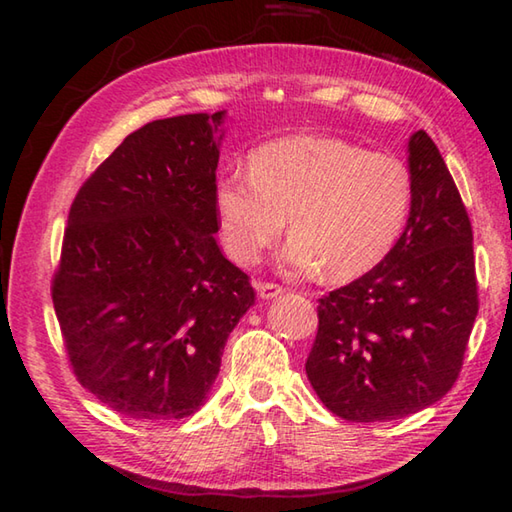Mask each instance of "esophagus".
<instances>
[{
	"label": "esophagus",
	"instance_id": "34e87169",
	"mask_svg": "<svg viewBox=\"0 0 512 512\" xmlns=\"http://www.w3.org/2000/svg\"><path fill=\"white\" fill-rule=\"evenodd\" d=\"M255 289L259 293V298L264 300H273L277 296H282V287L280 284H273V282H255Z\"/></svg>",
	"mask_w": 512,
	"mask_h": 512
}]
</instances>
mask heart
Instances as JSON below:
<instances>
[{"instance_id":"1","label":"heart","mask_w":512,"mask_h":512,"mask_svg":"<svg viewBox=\"0 0 512 512\" xmlns=\"http://www.w3.org/2000/svg\"><path fill=\"white\" fill-rule=\"evenodd\" d=\"M413 205V180L395 155L366 151L332 135H296L250 155V173L225 171L214 187L223 246L253 264L287 228L282 262L352 280L400 241Z\"/></svg>"}]
</instances>
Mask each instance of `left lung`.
<instances>
[{"label": "left lung", "instance_id": "left-lung-1", "mask_svg": "<svg viewBox=\"0 0 512 512\" xmlns=\"http://www.w3.org/2000/svg\"><path fill=\"white\" fill-rule=\"evenodd\" d=\"M413 205L381 262L320 298L307 377L329 411L388 422L438 402L463 366L479 298L472 225L431 137L409 140Z\"/></svg>", "mask_w": 512, "mask_h": 512}]
</instances>
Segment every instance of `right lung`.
<instances>
[{
    "label": "right lung",
    "mask_w": 512,
    "mask_h": 512,
    "mask_svg": "<svg viewBox=\"0 0 512 512\" xmlns=\"http://www.w3.org/2000/svg\"><path fill=\"white\" fill-rule=\"evenodd\" d=\"M225 110L151 121L85 180L69 210L54 309L74 375L144 422L205 404L225 341L255 305L214 235Z\"/></svg>",
    "instance_id": "obj_1"
}]
</instances>
